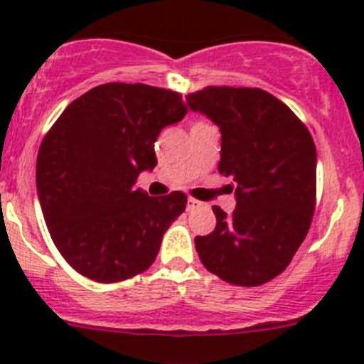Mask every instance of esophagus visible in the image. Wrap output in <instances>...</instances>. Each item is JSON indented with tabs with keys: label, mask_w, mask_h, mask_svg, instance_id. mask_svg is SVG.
<instances>
[{
	"label": "esophagus",
	"mask_w": 364,
	"mask_h": 364,
	"mask_svg": "<svg viewBox=\"0 0 364 364\" xmlns=\"http://www.w3.org/2000/svg\"><path fill=\"white\" fill-rule=\"evenodd\" d=\"M200 205H203V203H199V200H196V199H192V197H190V199L186 200V211L192 213V211H196V209H199Z\"/></svg>",
	"instance_id": "34e87169"
}]
</instances>
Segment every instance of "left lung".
Listing matches in <instances>:
<instances>
[{"mask_svg":"<svg viewBox=\"0 0 364 364\" xmlns=\"http://www.w3.org/2000/svg\"><path fill=\"white\" fill-rule=\"evenodd\" d=\"M186 105L220 128L218 172L232 178L236 196L232 215L213 205L215 230L196 237L200 262L229 284H266L289 266L310 229L314 139L284 102L259 87H205Z\"/></svg>","mask_w":364,"mask_h":364,"instance_id":"left-lung-1","label":"left lung"}]
</instances>
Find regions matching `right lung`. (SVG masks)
<instances>
[{
	"mask_svg": "<svg viewBox=\"0 0 364 364\" xmlns=\"http://www.w3.org/2000/svg\"><path fill=\"white\" fill-rule=\"evenodd\" d=\"M186 114L181 95L109 82L73 100L43 137L36 192L65 260L100 284L148 269L186 196L149 197L135 179L156 165L155 141Z\"/></svg>",
	"mask_w": 364,
	"mask_h": 364,
	"instance_id": "1",
	"label": "right lung"
}]
</instances>
